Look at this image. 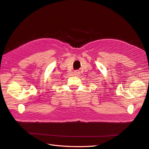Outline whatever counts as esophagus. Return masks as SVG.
<instances>
[{
	"mask_svg": "<svg viewBox=\"0 0 149 149\" xmlns=\"http://www.w3.org/2000/svg\"><path fill=\"white\" fill-rule=\"evenodd\" d=\"M76 74H78V73H79V72H78V71H76V73H75Z\"/></svg>",
	"mask_w": 149,
	"mask_h": 149,
	"instance_id": "34e87169",
	"label": "esophagus"
}]
</instances>
